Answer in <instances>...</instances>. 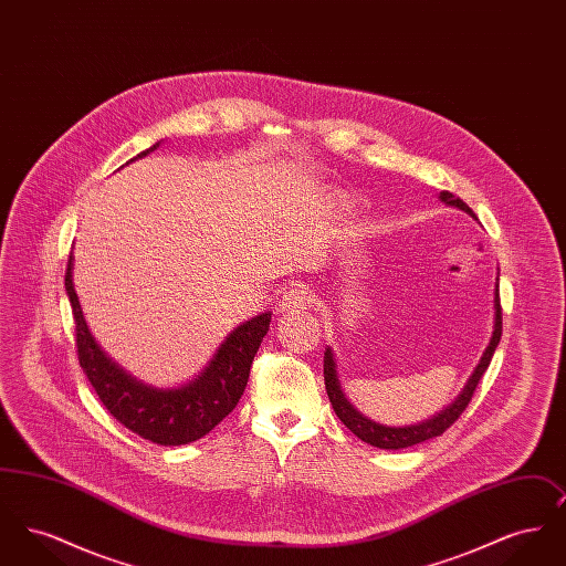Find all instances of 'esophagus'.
Wrapping results in <instances>:
<instances>
[{"instance_id":"1","label":"esophagus","mask_w":566,"mask_h":566,"mask_svg":"<svg viewBox=\"0 0 566 566\" xmlns=\"http://www.w3.org/2000/svg\"><path fill=\"white\" fill-rule=\"evenodd\" d=\"M307 305H310V293L301 286H295V289H291V291H286L284 295L280 296L277 312L280 314H296V312L307 310Z\"/></svg>"}]
</instances>
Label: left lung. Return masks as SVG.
Instances as JSON below:
<instances>
[{"label":"left lung","instance_id":"obj_1","mask_svg":"<svg viewBox=\"0 0 566 566\" xmlns=\"http://www.w3.org/2000/svg\"><path fill=\"white\" fill-rule=\"evenodd\" d=\"M439 199L446 203V206H452L458 208L462 212H467L469 216H473V210L462 201L454 197L452 192L443 190L439 192ZM478 220V218H475ZM501 331H503V316H501V298H499V277H496V289H494V324H492V337H490V344L485 348L478 367L473 369V374L467 379L464 388L460 390L457 399L448 407H443L439 413L431 416L429 420H422V422H416V424H407V427H386V424H379L374 422L371 418L363 416L354 405L348 401V397L344 395V388H342V381H339V374H337V360H335V354L331 348L324 350V386H326V395H328V401L333 405L337 418L350 429L358 439H363L365 443L379 448V450H403L409 446H416V443H422L427 439L432 437H439L443 432L448 431L458 418L460 413L467 409V405L471 401L480 379L485 374L490 360H492V354L496 350L499 342H501Z\"/></svg>","mask_w":566,"mask_h":566}]
</instances>
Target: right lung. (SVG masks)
<instances>
[{
    "label": "right lung",
    "instance_id": "right-lung-1",
    "mask_svg": "<svg viewBox=\"0 0 566 566\" xmlns=\"http://www.w3.org/2000/svg\"><path fill=\"white\" fill-rule=\"evenodd\" d=\"M159 144L161 142L139 153L132 161L150 155ZM72 271L74 254H70L67 261L65 291L76 321L82 371L99 401L123 427L159 446H185L208 434L235 409L248 384L254 354L270 331L271 312L235 326L199 376L178 388H155L118 367L95 342L82 316Z\"/></svg>",
    "mask_w": 566,
    "mask_h": 566
}]
</instances>
